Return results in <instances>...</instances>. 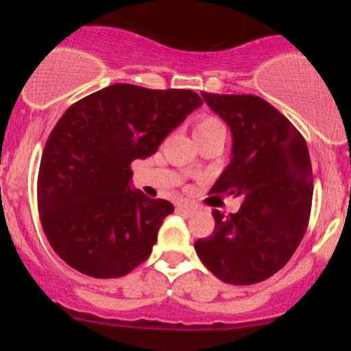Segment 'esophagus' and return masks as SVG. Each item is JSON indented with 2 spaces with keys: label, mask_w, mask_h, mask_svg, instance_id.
Here are the masks:
<instances>
[{
  "label": "esophagus",
  "mask_w": 351,
  "mask_h": 351,
  "mask_svg": "<svg viewBox=\"0 0 351 351\" xmlns=\"http://www.w3.org/2000/svg\"><path fill=\"white\" fill-rule=\"evenodd\" d=\"M176 211L181 213L183 216H191V215H195L196 209L193 206H189V204H178V206H176Z\"/></svg>",
  "instance_id": "esophagus-1"
}]
</instances>
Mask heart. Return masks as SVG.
Segmentation results:
<instances>
[{"label": "heart", "instance_id": "b5f03b06", "mask_svg": "<svg viewBox=\"0 0 351 351\" xmlns=\"http://www.w3.org/2000/svg\"><path fill=\"white\" fill-rule=\"evenodd\" d=\"M193 135H195L196 142L198 140H208V138H223L226 136V128L224 123L217 119L216 115L204 114L196 120L195 128H193Z\"/></svg>", "mask_w": 351, "mask_h": 351}]
</instances>
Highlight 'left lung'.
<instances>
[{
	"instance_id": "left-lung-1",
	"label": "left lung",
	"mask_w": 351,
	"mask_h": 351,
	"mask_svg": "<svg viewBox=\"0 0 351 351\" xmlns=\"http://www.w3.org/2000/svg\"><path fill=\"white\" fill-rule=\"evenodd\" d=\"M201 95L232 134L231 162L209 193L243 204L228 216L213 211L215 231L196 241V254L223 282L257 284L289 263L307 229L313 195L307 143L264 99Z\"/></svg>"
}]
</instances>
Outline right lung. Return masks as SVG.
Instances as JSON below:
<instances>
[{"label":"right lung","mask_w":351,"mask_h":351,"mask_svg":"<svg viewBox=\"0 0 351 351\" xmlns=\"http://www.w3.org/2000/svg\"><path fill=\"white\" fill-rule=\"evenodd\" d=\"M199 106V95L186 88L114 84L64 112L38 176L43 229L64 263L95 279H115L148 259L175 208L132 189L130 165L152 156Z\"/></svg>","instance_id":"1"}]
</instances>
